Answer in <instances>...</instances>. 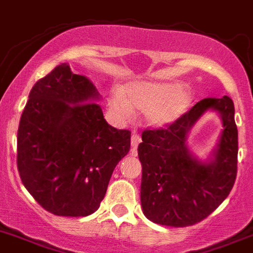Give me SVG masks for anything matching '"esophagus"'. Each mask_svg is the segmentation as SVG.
<instances>
[{
  "instance_id": "34e87169",
  "label": "esophagus",
  "mask_w": 253,
  "mask_h": 253,
  "mask_svg": "<svg viewBox=\"0 0 253 253\" xmlns=\"http://www.w3.org/2000/svg\"><path fill=\"white\" fill-rule=\"evenodd\" d=\"M140 142H141V137L137 135V133H136V132H133V133H132V137H131V145H132V147H133V151H136V149H137L138 143Z\"/></svg>"
}]
</instances>
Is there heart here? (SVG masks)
I'll return each mask as SVG.
<instances>
[{"label":"heart","mask_w":253,"mask_h":253,"mask_svg":"<svg viewBox=\"0 0 253 253\" xmlns=\"http://www.w3.org/2000/svg\"><path fill=\"white\" fill-rule=\"evenodd\" d=\"M192 103V92L179 82H135L115 89L108 104L113 115L129 118L132 107L145 111L150 126L165 127L181 117Z\"/></svg>","instance_id":"heart-1"}]
</instances>
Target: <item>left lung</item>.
<instances>
[{
    "label": "left lung",
    "instance_id": "obj_1",
    "mask_svg": "<svg viewBox=\"0 0 253 253\" xmlns=\"http://www.w3.org/2000/svg\"><path fill=\"white\" fill-rule=\"evenodd\" d=\"M211 109L223 129L213 158L200 162L187 149V136L199 118ZM142 164L141 207L158 224L188 227L203 220L228 197L237 175L238 131L228 95L204 98L165 128L145 129L138 145Z\"/></svg>",
    "mask_w": 253,
    "mask_h": 253
}]
</instances>
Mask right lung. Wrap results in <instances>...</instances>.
Wrapping results in <instances>:
<instances>
[{
  "label": "right lung",
  "instance_id": "right-lung-1",
  "mask_svg": "<svg viewBox=\"0 0 253 253\" xmlns=\"http://www.w3.org/2000/svg\"><path fill=\"white\" fill-rule=\"evenodd\" d=\"M99 93L67 63L35 83L17 131L22 184L45 211L85 217L99 208L131 132L110 126Z\"/></svg>",
  "mask_w": 253,
  "mask_h": 253
}]
</instances>
